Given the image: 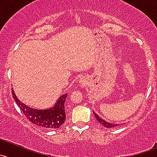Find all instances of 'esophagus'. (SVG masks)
<instances>
[{"label": "esophagus", "mask_w": 157, "mask_h": 157, "mask_svg": "<svg viewBox=\"0 0 157 157\" xmlns=\"http://www.w3.org/2000/svg\"><path fill=\"white\" fill-rule=\"evenodd\" d=\"M79 82H80V83H82V84H83V82H84V81H83L82 78H81V79L79 80Z\"/></svg>", "instance_id": "esophagus-1"}]
</instances>
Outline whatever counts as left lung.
<instances>
[{"label":"left lung","mask_w":157,"mask_h":157,"mask_svg":"<svg viewBox=\"0 0 157 157\" xmlns=\"http://www.w3.org/2000/svg\"><path fill=\"white\" fill-rule=\"evenodd\" d=\"M93 113H94V115H95V119H96L97 120H98V122H99V123L101 125H102V126H105V128H109H109L116 127V126H119V124H114V123H110V122H106V121L104 120L103 119H102V118H101V117H99V116H98V115H97L96 113H95L94 111H93Z\"/></svg>","instance_id":"left-lung-1"}]
</instances>
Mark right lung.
<instances>
[{"label":"right lung","instance_id":"obj_1","mask_svg":"<svg viewBox=\"0 0 157 157\" xmlns=\"http://www.w3.org/2000/svg\"><path fill=\"white\" fill-rule=\"evenodd\" d=\"M12 96L24 115L32 123L45 129H58L65 120V102L68 94H63L57 99L52 107L44 109H38L28 106L21 102L12 89Z\"/></svg>","mask_w":157,"mask_h":157}]
</instances>
